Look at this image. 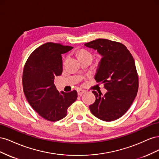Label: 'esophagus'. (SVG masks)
Returning a JSON list of instances; mask_svg holds the SVG:
<instances>
[{
	"label": "esophagus",
	"mask_w": 159,
	"mask_h": 159,
	"mask_svg": "<svg viewBox=\"0 0 159 159\" xmlns=\"http://www.w3.org/2000/svg\"><path fill=\"white\" fill-rule=\"evenodd\" d=\"M77 91H78V95H81L83 93H85V91L83 90V89H78V90H77Z\"/></svg>",
	"instance_id": "esophagus-1"
}]
</instances>
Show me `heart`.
Masks as SVG:
<instances>
[{
    "instance_id": "1",
    "label": "heart",
    "mask_w": 159,
    "mask_h": 159,
    "mask_svg": "<svg viewBox=\"0 0 159 159\" xmlns=\"http://www.w3.org/2000/svg\"><path fill=\"white\" fill-rule=\"evenodd\" d=\"M78 57L79 58H81V57H92V54H91V53L89 52H88V50H80L79 52H78Z\"/></svg>"
}]
</instances>
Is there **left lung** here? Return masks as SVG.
Masks as SVG:
<instances>
[{
	"label": "left lung",
	"mask_w": 159,
	"mask_h": 159,
	"mask_svg": "<svg viewBox=\"0 0 159 159\" xmlns=\"http://www.w3.org/2000/svg\"><path fill=\"white\" fill-rule=\"evenodd\" d=\"M85 46L102 56L95 80L107 90L103 96L92 91L96 99L89 109L102 121H115L127 111L137 94L139 76L133 57L124 44L107 39L99 38Z\"/></svg>",
	"instance_id": "obj_1"
}]
</instances>
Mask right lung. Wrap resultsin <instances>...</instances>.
I'll use <instances>...</instances> for the list:
<instances>
[{
	"label": "right lung",
	"instance_id": "add662e5",
	"mask_svg": "<svg viewBox=\"0 0 159 159\" xmlns=\"http://www.w3.org/2000/svg\"><path fill=\"white\" fill-rule=\"evenodd\" d=\"M73 48L54 42L38 47L28 57L23 70V91L31 107L49 121H57L67 115L68 109L78 98L73 90L59 92L54 78L63 71L61 54Z\"/></svg>",
	"mask_w": 159,
	"mask_h": 159
}]
</instances>
